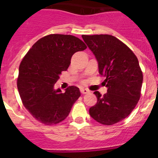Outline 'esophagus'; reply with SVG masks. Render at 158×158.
<instances>
[{"label": "esophagus", "mask_w": 158, "mask_h": 158, "mask_svg": "<svg viewBox=\"0 0 158 158\" xmlns=\"http://www.w3.org/2000/svg\"><path fill=\"white\" fill-rule=\"evenodd\" d=\"M89 92V91L87 89H84V88H81V93L82 94H86V93H88Z\"/></svg>", "instance_id": "34e87169"}]
</instances>
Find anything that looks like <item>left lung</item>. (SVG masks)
I'll return each instance as SVG.
<instances>
[{"label": "left lung", "instance_id": "8db88e82", "mask_svg": "<svg viewBox=\"0 0 158 158\" xmlns=\"http://www.w3.org/2000/svg\"><path fill=\"white\" fill-rule=\"evenodd\" d=\"M98 62L99 73L107 93L94 92L97 103L89 108L96 122L113 125L128 116L139 102L143 75L133 51L111 35H82Z\"/></svg>", "mask_w": 158, "mask_h": 158}]
</instances>
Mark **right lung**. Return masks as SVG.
Instances as JSON below:
<instances>
[{
  "instance_id": "obj_1",
  "label": "right lung",
  "mask_w": 158,
  "mask_h": 158,
  "mask_svg": "<svg viewBox=\"0 0 158 158\" xmlns=\"http://www.w3.org/2000/svg\"><path fill=\"white\" fill-rule=\"evenodd\" d=\"M87 48L70 35L52 34L38 40L19 67L17 88L23 104L31 115L45 125L62 122L81 96L76 86L62 93L54 84L70 65L73 54Z\"/></svg>"
}]
</instances>
